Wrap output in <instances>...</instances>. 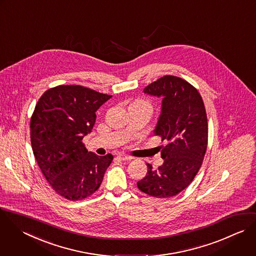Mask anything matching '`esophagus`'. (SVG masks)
Masks as SVG:
<instances>
[{"label":"esophagus","instance_id":"obj_1","mask_svg":"<svg viewBox=\"0 0 256 256\" xmlns=\"http://www.w3.org/2000/svg\"><path fill=\"white\" fill-rule=\"evenodd\" d=\"M118 157H119V159H121V160H132V159H133V157H131V156H129V155H126V154H123V153H120V154L118 155Z\"/></svg>","mask_w":256,"mask_h":256}]
</instances>
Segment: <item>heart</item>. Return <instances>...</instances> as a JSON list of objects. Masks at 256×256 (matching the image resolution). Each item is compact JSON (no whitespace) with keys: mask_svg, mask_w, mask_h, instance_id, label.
Segmentation results:
<instances>
[{"mask_svg":"<svg viewBox=\"0 0 256 256\" xmlns=\"http://www.w3.org/2000/svg\"><path fill=\"white\" fill-rule=\"evenodd\" d=\"M136 104H139V105H141V106H144V107H147V108H149V109H150V104H149L148 102H146V101L140 100V101H137V102H136Z\"/></svg>","mask_w":256,"mask_h":256,"instance_id":"1","label":"heart"}]
</instances>
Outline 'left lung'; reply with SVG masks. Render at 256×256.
Here are the masks:
<instances>
[{"mask_svg":"<svg viewBox=\"0 0 256 256\" xmlns=\"http://www.w3.org/2000/svg\"><path fill=\"white\" fill-rule=\"evenodd\" d=\"M143 92L162 98L154 135L166 144L161 147L163 164L154 169L147 163V174L137 186L153 197H172L192 182L201 167L208 138L205 107L198 91L175 76H164Z\"/></svg>","mask_w":256,"mask_h":256,"instance_id":"obj_1","label":"left lung"}]
</instances>
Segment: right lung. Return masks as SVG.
Masks as SVG:
<instances>
[{
	"label": "right lung",
	"mask_w": 256,
	"mask_h": 256,
	"mask_svg": "<svg viewBox=\"0 0 256 256\" xmlns=\"http://www.w3.org/2000/svg\"><path fill=\"white\" fill-rule=\"evenodd\" d=\"M112 96L78 85L47 90L31 118V143L46 180L61 196L80 200L101 185L113 156L88 152L83 138L92 132L96 111Z\"/></svg>",
	"instance_id": "obj_1"
}]
</instances>
